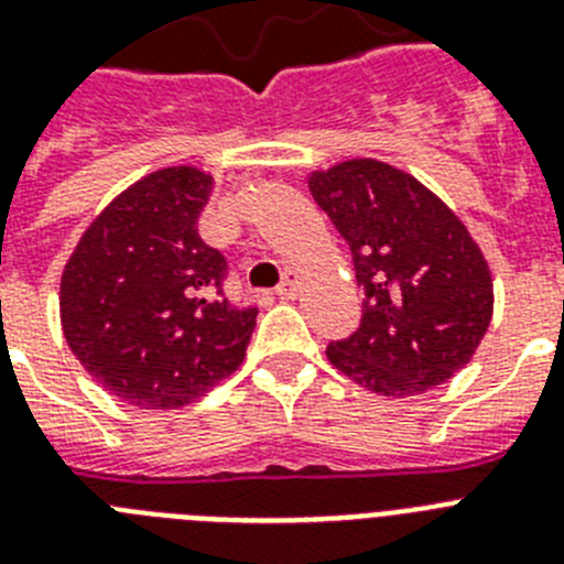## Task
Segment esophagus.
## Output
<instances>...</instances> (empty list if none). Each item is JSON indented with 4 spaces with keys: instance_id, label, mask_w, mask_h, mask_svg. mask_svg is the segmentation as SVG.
<instances>
[{
    "instance_id": "1",
    "label": "esophagus",
    "mask_w": 564,
    "mask_h": 564,
    "mask_svg": "<svg viewBox=\"0 0 564 564\" xmlns=\"http://www.w3.org/2000/svg\"><path fill=\"white\" fill-rule=\"evenodd\" d=\"M302 288V273L300 271H288L285 279H282V285L276 288L279 300H296V293Z\"/></svg>"
}]
</instances>
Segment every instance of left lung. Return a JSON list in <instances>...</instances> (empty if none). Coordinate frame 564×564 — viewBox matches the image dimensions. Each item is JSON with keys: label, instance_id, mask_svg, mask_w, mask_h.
Segmentation results:
<instances>
[{"label": "left lung", "instance_id": "obj_1", "mask_svg": "<svg viewBox=\"0 0 564 564\" xmlns=\"http://www.w3.org/2000/svg\"><path fill=\"white\" fill-rule=\"evenodd\" d=\"M307 187L345 236L362 288V325L328 345L330 365L379 397H420L456 377L494 316V276L465 223L379 159L311 171Z\"/></svg>", "mask_w": 564, "mask_h": 564}]
</instances>
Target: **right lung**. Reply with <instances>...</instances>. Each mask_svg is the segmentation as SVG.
<instances>
[{
  "mask_svg": "<svg viewBox=\"0 0 564 564\" xmlns=\"http://www.w3.org/2000/svg\"><path fill=\"white\" fill-rule=\"evenodd\" d=\"M214 176L153 171L99 210L67 257V348L105 391L142 411L191 405L245 359L257 307L223 296L225 257L199 239Z\"/></svg>",
  "mask_w": 564,
  "mask_h": 564,
  "instance_id": "add662e5",
  "label": "right lung"
}]
</instances>
